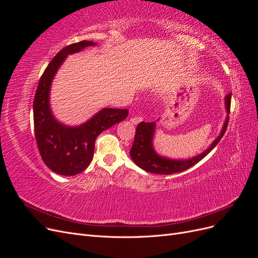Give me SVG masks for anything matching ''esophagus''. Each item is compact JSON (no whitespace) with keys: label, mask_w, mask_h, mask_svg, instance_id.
Masks as SVG:
<instances>
[{"label":"esophagus","mask_w":258,"mask_h":258,"mask_svg":"<svg viewBox=\"0 0 258 258\" xmlns=\"http://www.w3.org/2000/svg\"><path fill=\"white\" fill-rule=\"evenodd\" d=\"M142 117L141 116H138V117H131L130 118V121L134 123V124H137V123H139L140 121H142Z\"/></svg>","instance_id":"34e87169"}]
</instances>
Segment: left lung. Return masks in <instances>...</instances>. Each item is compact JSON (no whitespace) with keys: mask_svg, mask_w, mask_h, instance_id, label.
Instances as JSON below:
<instances>
[{"mask_svg":"<svg viewBox=\"0 0 258 258\" xmlns=\"http://www.w3.org/2000/svg\"><path fill=\"white\" fill-rule=\"evenodd\" d=\"M230 101L231 93H228L225 97V108L227 112V117L224 121L221 134L214 141L212 142L205 152L200 153L199 155L188 159H171L165 156H160L155 151L153 145V140L156 130V121L145 122L142 121L138 124L136 130V137L134 144L130 150L131 159L135 161L136 165L141 169L147 171V172L156 173V174H173L178 173L189 169L194 165H196L201 159H204L206 156L213 150L221 141L222 137L224 136L226 129H227L228 119H229V111H230ZM159 119H157L158 121Z\"/></svg>","mask_w":258,"mask_h":258,"instance_id":"1","label":"left lung"}]
</instances>
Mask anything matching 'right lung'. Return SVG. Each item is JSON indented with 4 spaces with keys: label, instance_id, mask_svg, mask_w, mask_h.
<instances>
[{
    "label": "right lung",
    "instance_id": "1",
    "mask_svg": "<svg viewBox=\"0 0 258 258\" xmlns=\"http://www.w3.org/2000/svg\"><path fill=\"white\" fill-rule=\"evenodd\" d=\"M97 43L82 41L62 48L46 68L33 101L34 130L42 159L54 173L72 176L87 168L93 157L97 137L128 116L126 108H102L80 126H67L53 116L49 102L51 83L69 54Z\"/></svg>",
    "mask_w": 258,
    "mask_h": 258
}]
</instances>
